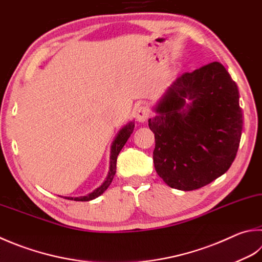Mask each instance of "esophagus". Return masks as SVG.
<instances>
[{"label":"esophagus","mask_w":262,"mask_h":262,"mask_svg":"<svg viewBox=\"0 0 262 262\" xmlns=\"http://www.w3.org/2000/svg\"><path fill=\"white\" fill-rule=\"evenodd\" d=\"M149 117V111L145 106H139L136 110V118L138 122L144 123L147 121V118Z\"/></svg>","instance_id":"1"}]
</instances>
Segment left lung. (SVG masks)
Segmentation results:
<instances>
[{
    "label": "left lung",
    "instance_id": "1",
    "mask_svg": "<svg viewBox=\"0 0 262 262\" xmlns=\"http://www.w3.org/2000/svg\"><path fill=\"white\" fill-rule=\"evenodd\" d=\"M148 120L155 135L154 166L171 188L194 190L229 169L243 115L239 92L220 62L185 73L167 88Z\"/></svg>",
    "mask_w": 262,
    "mask_h": 262
}]
</instances>
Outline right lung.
<instances>
[{"mask_svg": "<svg viewBox=\"0 0 262 262\" xmlns=\"http://www.w3.org/2000/svg\"><path fill=\"white\" fill-rule=\"evenodd\" d=\"M133 129H135V121H130L127 124H125L122 129L117 132L115 139L113 140L111 145V155H110V170H108V173L105 181L102 182L101 186L98 187L97 189L93 190L92 192H89L85 196H80V197H65L67 200H74V201H81V202H88L97 199L98 196H100L103 191H105L110 185L112 184L113 178H114L116 173V161L117 156L122 150L123 146L125 145V142L129 139L130 136L132 135Z\"/></svg>", "mask_w": 262, "mask_h": 262, "instance_id": "add662e5", "label": "right lung"}]
</instances>
